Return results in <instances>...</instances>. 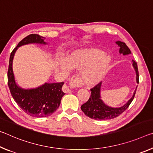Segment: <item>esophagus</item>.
<instances>
[{"label":"esophagus","mask_w":153,"mask_h":153,"mask_svg":"<svg viewBox=\"0 0 153 153\" xmlns=\"http://www.w3.org/2000/svg\"><path fill=\"white\" fill-rule=\"evenodd\" d=\"M80 84L79 83V78L77 76H73L71 77V79H70V84L68 85V84H65V85L62 87V91H63L65 93H71V87L79 85Z\"/></svg>","instance_id":"1"}]
</instances>
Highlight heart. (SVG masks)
I'll use <instances>...</instances> for the list:
<instances>
[{"label":"heart","instance_id":"heart-1","mask_svg":"<svg viewBox=\"0 0 153 153\" xmlns=\"http://www.w3.org/2000/svg\"><path fill=\"white\" fill-rule=\"evenodd\" d=\"M110 58L101 50H77L68 57H60L59 65L62 70H82L80 78L87 86H93L102 80L110 65Z\"/></svg>","mask_w":153,"mask_h":153}]
</instances>
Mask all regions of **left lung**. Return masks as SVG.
I'll return each instance as SVG.
<instances>
[{
	"label": "left lung",
	"mask_w": 153,
	"mask_h": 153,
	"mask_svg": "<svg viewBox=\"0 0 153 153\" xmlns=\"http://www.w3.org/2000/svg\"><path fill=\"white\" fill-rule=\"evenodd\" d=\"M116 43L119 47V53L123 55H127L131 54L129 48L125 44V43L117 41ZM133 67L134 68L135 74H136V82L139 84V73H138L137 63L133 60ZM101 82L99 83L93 88L91 89V96L87 102L84 103L81 106V110L85 114L88 116L89 118L94 120H110L114 118L121 114L123 111H125L129 107L131 103L132 102L133 98L135 97L136 88H135L134 93L127 103L124 105L121 106L120 108H111L104 103L103 101L101 100Z\"/></svg>",
	"instance_id": "1"
}]
</instances>
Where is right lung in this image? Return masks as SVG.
Listing matches in <instances>:
<instances>
[{
	"mask_svg": "<svg viewBox=\"0 0 153 153\" xmlns=\"http://www.w3.org/2000/svg\"><path fill=\"white\" fill-rule=\"evenodd\" d=\"M45 37L31 34L23 39L12 51L9 59L7 77L11 94L16 103L24 112L36 118L46 117L52 114L59 107L65 93L62 91L64 82L45 83L35 88L24 89L16 84L13 71V60L16 50L22 45L29 43L47 44Z\"/></svg>",
	"mask_w": 153,
	"mask_h": 153,
	"instance_id": "right-lung-1",
	"label": "right lung"
}]
</instances>
